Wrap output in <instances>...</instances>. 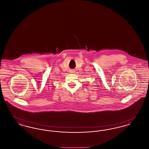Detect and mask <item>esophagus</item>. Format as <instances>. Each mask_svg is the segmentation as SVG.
I'll list each match as a JSON object with an SVG mask.
<instances>
[{"label": "esophagus", "mask_w": 149, "mask_h": 149, "mask_svg": "<svg viewBox=\"0 0 149 149\" xmlns=\"http://www.w3.org/2000/svg\"><path fill=\"white\" fill-rule=\"evenodd\" d=\"M74 70H71V71H70V72H71V73H74Z\"/></svg>", "instance_id": "obj_1"}]
</instances>
